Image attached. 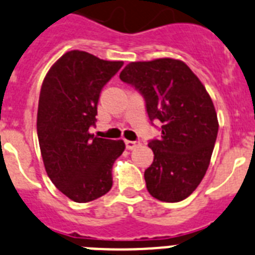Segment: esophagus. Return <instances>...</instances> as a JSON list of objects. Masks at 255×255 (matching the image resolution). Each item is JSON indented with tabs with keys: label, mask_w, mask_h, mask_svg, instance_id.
<instances>
[{
	"label": "esophagus",
	"mask_w": 255,
	"mask_h": 255,
	"mask_svg": "<svg viewBox=\"0 0 255 255\" xmlns=\"http://www.w3.org/2000/svg\"><path fill=\"white\" fill-rule=\"evenodd\" d=\"M125 145H126V149H134L138 147L139 143L132 142V140H125Z\"/></svg>",
	"instance_id": "1"
}]
</instances>
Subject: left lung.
Wrapping results in <instances>:
<instances>
[{
	"label": "left lung",
	"mask_w": 255,
	"mask_h": 255,
	"mask_svg": "<svg viewBox=\"0 0 255 255\" xmlns=\"http://www.w3.org/2000/svg\"><path fill=\"white\" fill-rule=\"evenodd\" d=\"M120 78L143 95L151 123H161L160 139L148 143L154 157L144 171L147 190L160 201L187 199L205 175L217 140L212 98L186 63L171 58L129 63Z\"/></svg>",
	"instance_id": "obj_1"
}]
</instances>
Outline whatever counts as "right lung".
I'll return each instance as SVG.
<instances>
[{
    "mask_svg": "<svg viewBox=\"0 0 255 255\" xmlns=\"http://www.w3.org/2000/svg\"><path fill=\"white\" fill-rule=\"evenodd\" d=\"M123 64L72 50L42 82L37 135L43 165L56 188L76 202L93 201L111 190L113 162L125 149L124 140L89 132L102 89Z\"/></svg>",
    "mask_w": 255,
    "mask_h": 255,
    "instance_id": "obj_1",
    "label": "right lung"
}]
</instances>
